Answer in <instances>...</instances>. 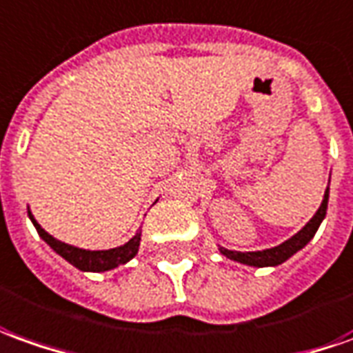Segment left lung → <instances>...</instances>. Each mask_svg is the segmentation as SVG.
<instances>
[{
  "label": "left lung",
  "instance_id": "left-lung-1",
  "mask_svg": "<svg viewBox=\"0 0 353 353\" xmlns=\"http://www.w3.org/2000/svg\"><path fill=\"white\" fill-rule=\"evenodd\" d=\"M327 205H329V186L325 190V196H323L319 209L307 221V225L300 232H296L292 238H288L286 242H283V244L269 248V250H261V252H232V250L219 246V252L225 257H228V259H232V261L250 265V267H276V265L284 263L288 257H292L296 252H300L303 246H307V242L315 236L317 228H319L323 219L327 215Z\"/></svg>",
  "mask_w": 353,
  "mask_h": 353
}]
</instances>
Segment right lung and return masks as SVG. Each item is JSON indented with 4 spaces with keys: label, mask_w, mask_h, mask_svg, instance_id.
<instances>
[{
    "label": "right lung",
    "mask_w": 353,
    "mask_h": 353,
    "mask_svg": "<svg viewBox=\"0 0 353 353\" xmlns=\"http://www.w3.org/2000/svg\"><path fill=\"white\" fill-rule=\"evenodd\" d=\"M28 217L32 221V225L38 230V234L42 236V240L46 244H50V248L59 254L63 259H67L70 265H74L80 271H90V273H103V271H111L119 265H125L126 261H130L136 254H138V248H140V236L142 232L138 230L134 236L130 238L126 244L119 248H111V250H82V248L70 246V244H65L57 238H53L51 234H48L40 225L38 221L34 219V215L28 209Z\"/></svg>",
    "instance_id": "obj_1"
}]
</instances>
